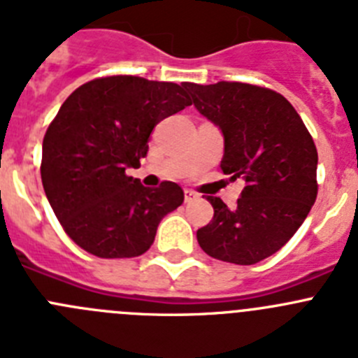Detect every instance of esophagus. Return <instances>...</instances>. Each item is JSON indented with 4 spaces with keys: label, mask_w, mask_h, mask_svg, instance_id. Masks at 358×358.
Masks as SVG:
<instances>
[{
    "label": "esophagus",
    "mask_w": 358,
    "mask_h": 358,
    "mask_svg": "<svg viewBox=\"0 0 358 358\" xmlns=\"http://www.w3.org/2000/svg\"><path fill=\"white\" fill-rule=\"evenodd\" d=\"M197 197H199V195H197V194H195L194 189H188V188H186V189H185V201H186V202H189V201H194V199H197Z\"/></svg>",
    "instance_id": "1"
}]
</instances>
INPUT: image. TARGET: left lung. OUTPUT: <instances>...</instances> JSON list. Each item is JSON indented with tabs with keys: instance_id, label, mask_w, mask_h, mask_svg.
Returning <instances> with one entry per match:
<instances>
[{
	"instance_id": "1",
	"label": "left lung",
	"mask_w": 358,
	"mask_h": 358,
	"mask_svg": "<svg viewBox=\"0 0 358 358\" xmlns=\"http://www.w3.org/2000/svg\"><path fill=\"white\" fill-rule=\"evenodd\" d=\"M186 90L222 131V172L245 185L233 210L206 197L215 213L197 231L199 245L217 260L258 264L292 238L314 206L317 148L289 100L268 87L222 80Z\"/></svg>"
}]
</instances>
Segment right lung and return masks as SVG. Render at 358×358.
I'll return each mask as SVG.
<instances>
[{
	"mask_svg": "<svg viewBox=\"0 0 358 358\" xmlns=\"http://www.w3.org/2000/svg\"><path fill=\"white\" fill-rule=\"evenodd\" d=\"M192 106L173 82L113 75L85 82L62 103L43 140L41 179L53 213L78 248L98 258H134L150 249L161 218L185 192L150 189L127 176L147 156L152 129Z\"/></svg>",
	"mask_w": 358,
	"mask_h": 358,
	"instance_id": "right-lung-1",
	"label": "right lung"
}]
</instances>
